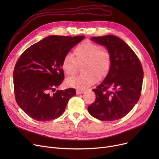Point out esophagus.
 Listing matches in <instances>:
<instances>
[{
	"instance_id": "esophagus-1",
	"label": "esophagus",
	"mask_w": 159,
	"mask_h": 159,
	"mask_svg": "<svg viewBox=\"0 0 159 159\" xmlns=\"http://www.w3.org/2000/svg\"><path fill=\"white\" fill-rule=\"evenodd\" d=\"M85 91L84 89H77V95H79V94H81L82 93H84Z\"/></svg>"
}]
</instances>
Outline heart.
Instances as JSON below:
<instances>
[{"mask_svg":"<svg viewBox=\"0 0 159 159\" xmlns=\"http://www.w3.org/2000/svg\"><path fill=\"white\" fill-rule=\"evenodd\" d=\"M73 57L67 54L62 61L64 73L70 77L77 72L79 65L83 64L81 75L66 80L71 87L83 89L94 84L97 79H104L112 66V56L110 50L90 40L79 44L73 49Z\"/></svg>","mask_w":159,"mask_h":159,"instance_id":"obj_1","label":"heart"}]
</instances>
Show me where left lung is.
Masks as SVG:
<instances>
[{"label":"left lung","mask_w":159,"mask_h":159,"mask_svg":"<svg viewBox=\"0 0 159 159\" xmlns=\"http://www.w3.org/2000/svg\"><path fill=\"white\" fill-rule=\"evenodd\" d=\"M91 40L105 46L112 56V66L104 80L93 91L95 101L88 107L93 117L113 121L126 116L140 97L143 69L133 49L115 35L93 37Z\"/></svg>","instance_id":"obj_1"}]
</instances>
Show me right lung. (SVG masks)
Wrapping results in <instances>:
<instances>
[{
  "mask_svg": "<svg viewBox=\"0 0 159 159\" xmlns=\"http://www.w3.org/2000/svg\"><path fill=\"white\" fill-rule=\"evenodd\" d=\"M85 38L52 35L26 49L16 62L13 86L16 102L31 118L57 119L76 95L74 88L57 90L64 79L62 61L71 49Z\"/></svg>",
  "mask_w": 159,
  "mask_h": 159,
  "instance_id": "obj_1",
  "label": "right lung"
}]
</instances>
